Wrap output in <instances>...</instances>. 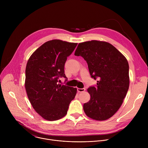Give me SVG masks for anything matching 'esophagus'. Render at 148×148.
I'll return each instance as SVG.
<instances>
[{
	"label": "esophagus",
	"instance_id": "34e87169",
	"mask_svg": "<svg viewBox=\"0 0 148 148\" xmlns=\"http://www.w3.org/2000/svg\"><path fill=\"white\" fill-rule=\"evenodd\" d=\"M85 90H86L85 88H77V91H78V92H84V91H85Z\"/></svg>",
	"mask_w": 148,
	"mask_h": 148
}]
</instances>
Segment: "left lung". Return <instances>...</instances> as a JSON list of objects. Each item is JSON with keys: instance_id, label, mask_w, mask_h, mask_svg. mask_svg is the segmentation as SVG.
Returning a JSON list of instances; mask_svg holds the SVG:
<instances>
[{"instance_id": "left-lung-1", "label": "left lung", "mask_w": 148, "mask_h": 148, "mask_svg": "<svg viewBox=\"0 0 148 148\" xmlns=\"http://www.w3.org/2000/svg\"><path fill=\"white\" fill-rule=\"evenodd\" d=\"M74 54L87 61L91 78L98 80L88 88L91 98L83 105L84 112L97 121L109 119L121 106L129 88L127 60L110 43L97 40L79 43Z\"/></svg>"}]
</instances>
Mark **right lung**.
<instances>
[{"mask_svg":"<svg viewBox=\"0 0 148 148\" xmlns=\"http://www.w3.org/2000/svg\"><path fill=\"white\" fill-rule=\"evenodd\" d=\"M77 43L60 40L46 42L30 56L26 68L25 88L34 110L47 121H56L67 113L77 88L61 86L60 78H67L64 64Z\"/></svg>","mask_w":148,"mask_h":148,"instance_id":"right-lung-1","label":"right lung"}]
</instances>
